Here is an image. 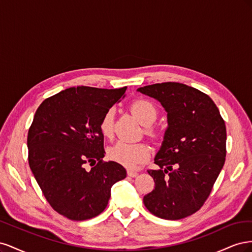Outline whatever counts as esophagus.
I'll use <instances>...</instances> for the list:
<instances>
[{
  "label": "esophagus",
  "mask_w": 252,
  "mask_h": 252,
  "mask_svg": "<svg viewBox=\"0 0 252 252\" xmlns=\"http://www.w3.org/2000/svg\"><path fill=\"white\" fill-rule=\"evenodd\" d=\"M127 174L129 175V177H131V178H135L136 175H138L139 173L136 172V171H133V170H128V171H127Z\"/></svg>",
  "instance_id": "esophagus-1"
}]
</instances>
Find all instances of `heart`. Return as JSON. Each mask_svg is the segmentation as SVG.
I'll list each match as a JSON object with an SVG mask.
<instances>
[{"label":"heart","mask_w":252,"mask_h":252,"mask_svg":"<svg viewBox=\"0 0 252 252\" xmlns=\"http://www.w3.org/2000/svg\"><path fill=\"white\" fill-rule=\"evenodd\" d=\"M130 109L145 126H150L158 118L157 106L146 98H139L134 101L130 106ZM113 121L114 111L113 109H109L104 113L100 122V131L105 138H110L113 133ZM147 133L155 135L156 131L154 129L147 128ZM108 157L111 161L133 169L146 161L149 157V150L144 144H131L119 141L108 149Z\"/></svg>","instance_id":"heart-1"}]
</instances>
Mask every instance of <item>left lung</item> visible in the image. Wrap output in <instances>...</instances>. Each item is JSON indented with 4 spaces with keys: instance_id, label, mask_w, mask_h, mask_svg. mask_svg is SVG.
Wrapping results in <instances>:
<instances>
[{
    "instance_id": "1",
    "label": "left lung",
    "mask_w": 252,
    "mask_h": 252,
    "mask_svg": "<svg viewBox=\"0 0 252 252\" xmlns=\"http://www.w3.org/2000/svg\"><path fill=\"white\" fill-rule=\"evenodd\" d=\"M167 112L162 146L148 170L155 189L144 196L158 218L181 220L196 212L209 196L226 157V126L217 105L202 91L166 82L138 88Z\"/></svg>"
}]
</instances>
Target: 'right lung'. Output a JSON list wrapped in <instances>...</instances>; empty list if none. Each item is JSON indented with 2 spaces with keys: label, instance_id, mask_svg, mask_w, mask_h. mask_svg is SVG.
<instances>
[{
  "label": "right lung",
  "instance_id": "add662e5",
  "mask_svg": "<svg viewBox=\"0 0 252 252\" xmlns=\"http://www.w3.org/2000/svg\"><path fill=\"white\" fill-rule=\"evenodd\" d=\"M126 88H67L35 111L27 136L30 169L51 207L67 219L85 220L100 215L112 185L126 178L121 164L103 161L100 131L104 113L124 97ZM86 163L94 167L86 171Z\"/></svg>",
  "mask_w": 252,
  "mask_h": 252
}]
</instances>
